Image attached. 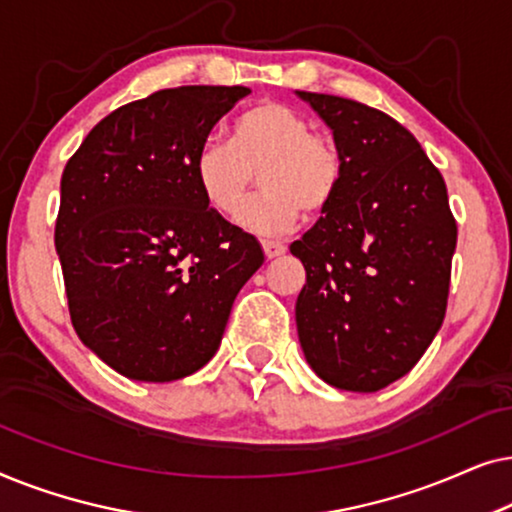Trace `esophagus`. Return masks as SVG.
Returning <instances> with one entry per match:
<instances>
[{
  "instance_id": "obj_1",
  "label": "esophagus",
  "mask_w": 512,
  "mask_h": 512,
  "mask_svg": "<svg viewBox=\"0 0 512 512\" xmlns=\"http://www.w3.org/2000/svg\"><path fill=\"white\" fill-rule=\"evenodd\" d=\"M263 251H265V258L272 261V258L284 256L286 247H284V244H279V242H263Z\"/></svg>"
}]
</instances>
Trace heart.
I'll return each instance as SVG.
<instances>
[{
    "instance_id": "heart-1",
    "label": "heart",
    "mask_w": 512,
    "mask_h": 512,
    "mask_svg": "<svg viewBox=\"0 0 512 512\" xmlns=\"http://www.w3.org/2000/svg\"><path fill=\"white\" fill-rule=\"evenodd\" d=\"M258 172L263 193L244 207L240 223L256 235H279L331 205L342 181V156L324 132L291 104L263 100L233 118L228 142L207 139L195 153V181L216 214L233 219Z\"/></svg>"
}]
</instances>
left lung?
Segmentation results:
<instances>
[{"label": "left lung", "instance_id": "obj_1", "mask_svg": "<svg viewBox=\"0 0 512 512\" xmlns=\"http://www.w3.org/2000/svg\"><path fill=\"white\" fill-rule=\"evenodd\" d=\"M342 156L324 216L291 244L307 282L298 338L331 387L377 391L410 373L443 326L457 221L443 174L412 132L345 97L296 90Z\"/></svg>", "mask_w": 512, "mask_h": 512}]
</instances>
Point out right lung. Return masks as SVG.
I'll use <instances>...</instances> for the list:
<instances>
[{
    "label": "right lung",
    "mask_w": 512,
    "mask_h": 512,
    "mask_svg": "<svg viewBox=\"0 0 512 512\" xmlns=\"http://www.w3.org/2000/svg\"><path fill=\"white\" fill-rule=\"evenodd\" d=\"M249 93L181 86L123 104L62 172L55 249L69 317L83 345L130 380L172 382L205 366L265 261L195 181V153Z\"/></svg>",
    "instance_id": "add662e5"
}]
</instances>
